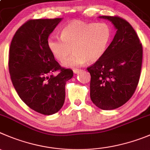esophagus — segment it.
Masks as SVG:
<instances>
[{
  "mask_svg": "<svg viewBox=\"0 0 150 150\" xmlns=\"http://www.w3.org/2000/svg\"><path fill=\"white\" fill-rule=\"evenodd\" d=\"M73 71H74V74H78V73H79V71H81V70H79V69H74V70H73Z\"/></svg>",
  "mask_w": 150,
  "mask_h": 150,
  "instance_id": "1",
  "label": "esophagus"
}]
</instances>
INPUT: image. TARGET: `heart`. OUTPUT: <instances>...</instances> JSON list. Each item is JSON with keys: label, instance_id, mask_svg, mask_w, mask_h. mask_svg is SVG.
<instances>
[{"label": "heart", "instance_id": "1", "mask_svg": "<svg viewBox=\"0 0 150 150\" xmlns=\"http://www.w3.org/2000/svg\"><path fill=\"white\" fill-rule=\"evenodd\" d=\"M111 35V28L105 23L74 21L62 28L61 38L49 37L47 45L59 62H64L73 48L74 54L65 60L64 65L75 68L85 62L93 63L99 60L108 48Z\"/></svg>", "mask_w": 150, "mask_h": 150}]
</instances>
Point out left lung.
I'll return each mask as SVG.
<instances>
[{"instance_id": "left-lung-1", "label": "left lung", "mask_w": 150, "mask_h": 150, "mask_svg": "<svg viewBox=\"0 0 150 150\" xmlns=\"http://www.w3.org/2000/svg\"><path fill=\"white\" fill-rule=\"evenodd\" d=\"M113 24L116 33L103 56L88 67L91 99L102 110L125 105L138 86L143 49L136 32L127 21L117 16H100Z\"/></svg>"}]
</instances>
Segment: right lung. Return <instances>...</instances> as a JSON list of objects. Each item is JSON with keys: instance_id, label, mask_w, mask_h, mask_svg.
<instances>
[{"instance_id": "right-lung-1", "label": "right lung", "mask_w": 150, "mask_h": 150, "mask_svg": "<svg viewBox=\"0 0 150 150\" xmlns=\"http://www.w3.org/2000/svg\"><path fill=\"white\" fill-rule=\"evenodd\" d=\"M62 18L30 20L18 28L9 48L8 70L14 88L23 102L43 115L63 106L71 69L62 68L49 51L47 40ZM59 71L57 75H54Z\"/></svg>"}]
</instances>
